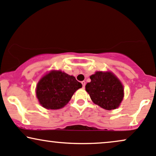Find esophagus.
Segmentation results:
<instances>
[{"label": "esophagus", "mask_w": 156, "mask_h": 156, "mask_svg": "<svg viewBox=\"0 0 156 156\" xmlns=\"http://www.w3.org/2000/svg\"><path fill=\"white\" fill-rule=\"evenodd\" d=\"M81 83H82V86H83V88L84 89V88H85V86H86V82L83 80V81L81 82Z\"/></svg>", "instance_id": "esophagus-1"}]
</instances>
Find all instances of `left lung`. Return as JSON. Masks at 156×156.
<instances>
[{
    "instance_id": "obj_1",
    "label": "left lung",
    "mask_w": 156,
    "mask_h": 156,
    "mask_svg": "<svg viewBox=\"0 0 156 156\" xmlns=\"http://www.w3.org/2000/svg\"><path fill=\"white\" fill-rule=\"evenodd\" d=\"M91 82L86 85V91L91 100L107 110L119 108L123 100V86L113 73L97 71L90 76Z\"/></svg>"
}]
</instances>
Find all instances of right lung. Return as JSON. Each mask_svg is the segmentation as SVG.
<instances>
[{
	"instance_id": "obj_1",
	"label": "right lung",
	"mask_w": 156,
	"mask_h": 156,
	"mask_svg": "<svg viewBox=\"0 0 156 156\" xmlns=\"http://www.w3.org/2000/svg\"><path fill=\"white\" fill-rule=\"evenodd\" d=\"M82 84L74 76L60 70H51L39 80L36 96L40 104L48 110H57L68 103Z\"/></svg>"
}]
</instances>
